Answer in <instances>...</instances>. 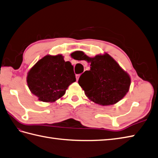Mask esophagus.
<instances>
[{"instance_id": "obj_1", "label": "esophagus", "mask_w": 158, "mask_h": 158, "mask_svg": "<svg viewBox=\"0 0 158 158\" xmlns=\"http://www.w3.org/2000/svg\"><path fill=\"white\" fill-rule=\"evenodd\" d=\"M79 77H80V75H76V79H77V81H78V80H79Z\"/></svg>"}]
</instances>
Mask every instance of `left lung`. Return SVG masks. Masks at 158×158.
Instances as JSON below:
<instances>
[{
	"label": "left lung",
	"mask_w": 158,
	"mask_h": 158,
	"mask_svg": "<svg viewBox=\"0 0 158 158\" xmlns=\"http://www.w3.org/2000/svg\"><path fill=\"white\" fill-rule=\"evenodd\" d=\"M81 60L90 63V70L80 76L79 84L91 101L108 106L118 102L129 91L128 73L108 53L90 58L83 53Z\"/></svg>",
	"instance_id": "obj_1"
}]
</instances>
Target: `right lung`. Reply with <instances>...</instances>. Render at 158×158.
<instances>
[{"label": "right lung", "instance_id": "add662e5", "mask_svg": "<svg viewBox=\"0 0 158 158\" xmlns=\"http://www.w3.org/2000/svg\"><path fill=\"white\" fill-rule=\"evenodd\" d=\"M26 81L31 92L40 101L53 102L65 94L76 78L73 66L65 62L62 55H47L29 70Z\"/></svg>", "mask_w": 158, "mask_h": 158}]
</instances>
